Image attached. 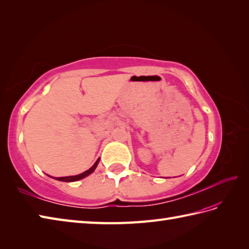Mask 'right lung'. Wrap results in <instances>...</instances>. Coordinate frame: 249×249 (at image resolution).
Here are the masks:
<instances>
[{"instance_id":"add662e5","label":"right lung","mask_w":249,"mask_h":249,"mask_svg":"<svg viewBox=\"0 0 249 249\" xmlns=\"http://www.w3.org/2000/svg\"><path fill=\"white\" fill-rule=\"evenodd\" d=\"M99 161H100V159H98L97 161H96V163L93 164L89 169L84 171V173H82V174H80V175L69 176V177H59V178H54V177H51V178H54V179H56V180H58V181H63V182H74V181H79V180H81V179H84L85 177L89 176L90 174H92L93 171H95V169L97 168L98 164H99Z\"/></svg>"}]
</instances>
